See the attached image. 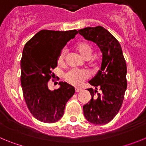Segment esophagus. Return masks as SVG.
<instances>
[{
  "label": "esophagus",
  "instance_id": "obj_1",
  "mask_svg": "<svg viewBox=\"0 0 146 146\" xmlns=\"http://www.w3.org/2000/svg\"><path fill=\"white\" fill-rule=\"evenodd\" d=\"M82 89L80 88H78V87H76L75 88V92L77 93V92H80V91H81Z\"/></svg>",
  "mask_w": 146,
  "mask_h": 146
}]
</instances>
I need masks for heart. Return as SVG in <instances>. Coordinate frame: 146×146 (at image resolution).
<instances>
[{
	"instance_id": "heart-1",
	"label": "heart",
	"mask_w": 146,
	"mask_h": 146,
	"mask_svg": "<svg viewBox=\"0 0 146 146\" xmlns=\"http://www.w3.org/2000/svg\"><path fill=\"white\" fill-rule=\"evenodd\" d=\"M76 49L80 53L82 57L86 60L91 58L93 53V48L91 45L86 42H79L76 44ZM66 56V50L60 51L58 57V64L62 65L64 63ZM88 77V74L86 71L72 69L65 74V79L67 82L73 86H80Z\"/></svg>"
}]
</instances>
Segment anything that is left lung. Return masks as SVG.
<instances>
[{"label":"left lung","mask_w":146,"mask_h":146,"mask_svg":"<svg viewBox=\"0 0 146 146\" xmlns=\"http://www.w3.org/2000/svg\"><path fill=\"white\" fill-rule=\"evenodd\" d=\"M78 32L96 44L102 52L101 69L89 81L95 90L88 89L92 98L83 106L84 115L91 123L106 124L118 114L124 99L127 88L126 60L118 40L103 27H88Z\"/></svg>","instance_id":"obj_1"}]
</instances>
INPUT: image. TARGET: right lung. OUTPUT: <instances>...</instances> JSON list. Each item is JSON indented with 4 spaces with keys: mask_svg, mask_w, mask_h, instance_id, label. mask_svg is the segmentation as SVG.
I'll return each mask as SVG.
<instances>
[{
    "mask_svg": "<svg viewBox=\"0 0 146 146\" xmlns=\"http://www.w3.org/2000/svg\"><path fill=\"white\" fill-rule=\"evenodd\" d=\"M78 31L42 30L25 44L20 62L23 96L34 118L44 123H55L64 115L66 104L74 95L73 86L59 82L60 88L50 91L48 82L58 65V57Z\"/></svg>",
    "mask_w": 146,
    "mask_h": 146,
    "instance_id": "add662e5",
    "label": "right lung"
}]
</instances>
